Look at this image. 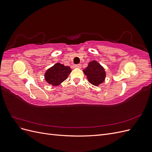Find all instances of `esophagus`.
<instances>
[{
    "mask_svg": "<svg viewBox=\"0 0 152 152\" xmlns=\"http://www.w3.org/2000/svg\"><path fill=\"white\" fill-rule=\"evenodd\" d=\"M81 67H82V66H81V65H80V64L75 65V68H81Z\"/></svg>",
    "mask_w": 152,
    "mask_h": 152,
    "instance_id": "obj_1",
    "label": "esophagus"
}]
</instances>
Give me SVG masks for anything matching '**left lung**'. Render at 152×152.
<instances>
[{
    "instance_id": "8db88e82",
    "label": "left lung",
    "mask_w": 152,
    "mask_h": 152,
    "mask_svg": "<svg viewBox=\"0 0 152 152\" xmlns=\"http://www.w3.org/2000/svg\"><path fill=\"white\" fill-rule=\"evenodd\" d=\"M84 73L91 84L99 86L104 81L106 78V72L104 68L100 63L95 60L91 61L83 70Z\"/></svg>"
}]
</instances>
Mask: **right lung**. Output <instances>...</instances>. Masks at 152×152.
<instances>
[{
	"mask_svg": "<svg viewBox=\"0 0 152 152\" xmlns=\"http://www.w3.org/2000/svg\"><path fill=\"white\" fill-rule=\"evenodd\" d=\"M71 72L70 66L57 63L46 70L44 73V79L49 84L57 86L67 79Z\"/></svg>",
	"mask_w": 152,
	"mask_h": 152,
	"instance_id": "add662e5",
	"label": "right lung"
}]
</instances>
